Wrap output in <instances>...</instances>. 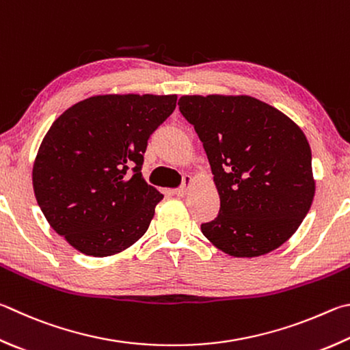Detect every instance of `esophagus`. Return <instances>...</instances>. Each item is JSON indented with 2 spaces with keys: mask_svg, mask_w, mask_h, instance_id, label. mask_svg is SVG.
Returning a JSON list of instances; mask_svg holds the SVG:
<instances>
[{
  "mask_svg": "<svg viewBox=\"0 0 350 350\" xmlns=\"http://www.w3.org/2000/svg\"><path fill=\"white\" fill-rule=\"evenodd\" d=\"M191 182H193V177H191V176H185V177H183L182 187L174 189V194H176V196H185L187 191H188L189 185H191Z\"/></svg>",
  "mask_w": 350,
  "mask_h": 350,
  "instance_id": "esophagus-1",
  "label": "esophagus"
}]
</instances>
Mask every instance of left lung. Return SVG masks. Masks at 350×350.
Segmentation results:
<instances>
[{
	"instance_id": "obj_1",
	"label": "left lung",
	"mask_w": 350,
	"mask_h": 350,
	"mask_svg": "<svg viewBox=\"0 0 350 350\" xmlns=\"http://www.w3.org/2000/svg\"><path fill=\"white\" fill-rule=\"evenodd\" d=\"M220 196L217 217L200 225L234 257L277 250L306 217L315 194L312 154L294 120L251 96H182Z\"/></svg>"
}]
</instances>
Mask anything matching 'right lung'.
<instances>
[{"instance_id":"1","label":"right lung","mask_w":350,"mask_h":350,"mask_svg":"<svg viewBox=\"0 0 350 350\" xmlns=\"http://www.w3.org/2000/svg\"><path fill=\"white\" fill-rule=\"evenodd\" d=\"M176 94H104L66 110L33 163V191L50 226L85 256L107 257L147 232L163 196L142 177L154 130Z\"/></svg>"}]
</instances>
